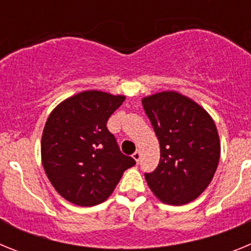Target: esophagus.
Returning <instances> with one entry per match:
<instances>
[{
  "label": "esophagus",
  "mask_w": 251,
  "mask_h": 251,
  "mask_svg": "<svg viewBox=\"0 0 251 251\" xmlns=\"http://www.w3.org/2000/svg\"><path fill=\"white\" fill-rule=\"evenodd\" d=\"M133 158H134L136 162H139V159H141V152H139V151H136V152L133 153Z\"/></svg>",
  "instance_id": "1"
}]
</instances>
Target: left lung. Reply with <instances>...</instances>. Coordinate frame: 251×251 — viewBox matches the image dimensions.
Returning <instances> with one entry per match:
<instances>
[{"instance_id": "8db88e82", "label": "left lung", "mask_w": 251, "mask_h": 251, "mask_svg": "<svg viewBox=\"0 0 251 251\" xmlns=\"http://www.w3.org/2000/svg\"><path fill=\"white\" fill-rule=\"evenodd\" d=\"M159 142L157 168L145 174L151 191L168 205L191 202L206 190L220 159L216 126L196 101L177 92L142 99Z\"/></svg>"}]
</instances>
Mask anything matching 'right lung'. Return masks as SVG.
Wrapping results in <instances>:
<instances>
[{"mask_svg": "<svg viewBox=\"0 0 251 251\" xmlns=\"http://www.w3.org/2000/svg\"><path fill=\"white\" fill-rule=\"evenodd\" d=\"M124 95L86 90L59 104L49 115L41 159L51 185L69 202L94 206L114 191L136 161L121 152L106 128Z\"/></svg>", "mask_w": 251, "mask_h": 251, "instance_id": "obj_1", "label": "right lung"}]
</instances>
